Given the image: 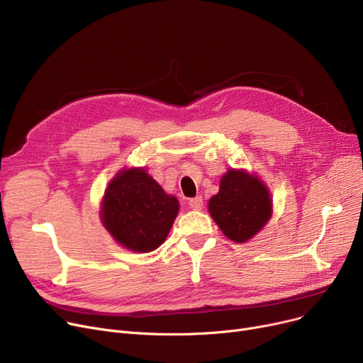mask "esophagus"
Masks as SVG:
<instances>
[{"label":"esophagus","instance_id":"obj_1","mask_svg":"<svg viewBox=\"0 0 363 363\" xmlns=\"http://www.w3.org/2000/svg\"><path fill=\"white\" fill-rule=\"evenodd\" d=\"M188 206L193 208V211H200V208L203 207V197L201 196H197L194 199H189L188 200Z\"/></svg>","mask_w":363,"mask_h":363}]
</instances>
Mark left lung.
<instances>
[{"label":"left lung","mask_w":363,"mask_h":363,"mask_svg":"<svg viewBox=\"0 0 363 363\" xmlns=\"http://www.w3.org/2000/svg\"><path fill=\"white\" fill-rule=\"evenodd\" d=\"M271 197L266 186L244 170H228L219 193L208 201V212L222 233L244 242L257 234L271 218Z\"/></svg>","instance_id":"obj_1"}]
</instances>
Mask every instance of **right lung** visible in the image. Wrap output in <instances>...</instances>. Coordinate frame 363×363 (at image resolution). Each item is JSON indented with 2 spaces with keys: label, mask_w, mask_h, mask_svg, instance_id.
Wrapping results in <instances>:
<instances>
[{
  "label": "right lung",
  "mask_w": 363,
  "mask_h": 363,
  "mask_svg": "<svg viewBox=\"0 0 363 363\" xmlns=\"http://www.w3.org/2000/svg\"><path fill=\"white\" fill-rule=\"evenodd\" d=\"M178 211V200L167 196L144 169H128L110 182L101 219L119 244L148 253L164 241Z\"/></svg>",
  "instance_id": "add662e5"
}]
</instances>
